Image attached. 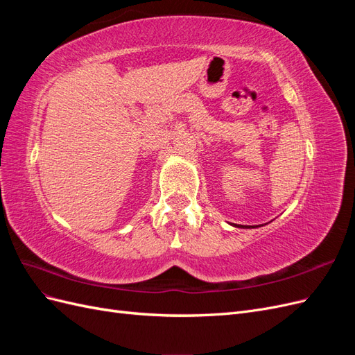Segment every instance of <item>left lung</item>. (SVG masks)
I'll return each instance as SVG.
<instances>
[{"label":"left lung","mask_w":355,"mask_h":355,"mask_svg":"<svg viewBox=\"0 0 355 355\" xmlns=\"http://www.w3.org/2000/svg\"><path fill=\"white\" fill-rule=\"evenodd\" d=\"M235 227H237V225H235ZM241 228H250V227H243V225H241ZM252 228H254V227H252Z\"/></svg>","instance_id":"left-lung-1"}]
</instances>
